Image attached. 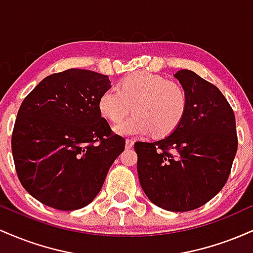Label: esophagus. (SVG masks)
Listing matches in <instances>:
<instances>
[{"label": "esophagus", "mask_w": 253, "mask_h": 253, "mask_svg": "<svg viewBox=\"0 0 253 253\" xmlns=\"http://www.w3.org/2000/svg\"><path fill=\"white\" fill-rule=\"evenodd\" d=\"M133 145H134V140H133V139H126V147H127V149H130V147H133Z\"/></svg>", "instance_id": "obj_1"}]
</instances>
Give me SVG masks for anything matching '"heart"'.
Returning <instances> with one entry per match:
<instances>
[{"mask_svg": "<svg viewBox=\"0 0 253 253\" xmlns=\"http://www.w3.org/2000/svg\"><path fill=\"white\" fill-rule=\"evenodd\" d=\"M188 94L179 83L161 75L136 71L125 77L119 88H110L101 95L98 108L112 123L132 118L115 127L121 135L167 136L177 128L188 108Z\"/></svg>", "mask_w": 253, "mask_h": 253, "instance_id": "obj_1", "label": "heart"}]
</instances>
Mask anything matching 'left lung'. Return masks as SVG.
Returning <instances> with one entry per match:
<instances>
[{
  "label": "left lung",
  "instance_id": "1",
  "mask_svg": "<svg viewBox=\"0 0 253 253\" xmlns=\"http://www.w3.org/2000/svg\"><path fill=\"white\" fill-rule=\"evenodd\" d=\"M175 77L189 98L184 118L162 140L136 141V169L151 202L189 211L211 201L227 182L238 149L236 117L214 84L190 70Z\"/></svg>",
  "mask_w": 253,
  "mask_h": 253
}]
</instances>
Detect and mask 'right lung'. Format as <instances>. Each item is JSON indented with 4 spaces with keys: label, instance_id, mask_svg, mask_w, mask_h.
<instances>
[{
    "label": "right lung",
    "instance_id": "right-lung-1",
    "mask_svg": "<svg viewBox=\"0 0 253 253\" xmlns=\"http://www.w3.org/2000/svg\"><path fill=\"white\" fill-rule=\"evenodd\" d=\"M109 83L106 75L69 69L43 78L22 101L11 152L22 187L43 205L85 207L125 150L98 108Z\"/></svg>",
    "mask_w": 253,
    "mask_h": 253
}]
</instances>
